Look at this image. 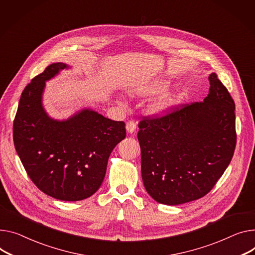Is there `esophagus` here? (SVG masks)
Returning <instances> with one entry per match:
<instances>
[{"label": "esophagus", "mask_w": 255, "mask_h": 255, "mask_svg": "<svg viewBox=\"0 0 255 255\" xmlns=\"http://www.w3.org/2000/svg\"><path fill=\"white\" fill-rule=\"evenodd\" d=\"M126 128H127V131H128V133H132V132H134V130H135V128H136V126H135V124H134L133 122L129 121V122L127 124V126H126Z\"/></svg>", "instance_id": "1"}]
</instances>
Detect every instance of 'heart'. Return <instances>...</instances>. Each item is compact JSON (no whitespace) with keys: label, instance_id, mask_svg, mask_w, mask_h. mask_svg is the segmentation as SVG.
Instances as JSON below:
<instances>
[{"label":"heart","instance_id":"1","mask_svg":"<svg viewBox=\"0 0 255 255\" xmlns=\"http://www.w3.org/2000/svg\"><path fill=\"white\" fill-rule=\"evenodd\" d=\"M165 88H166V84L164 83H154V84L140 88L138 91H136V94L143 97L153 96L164 91ZM178 99H179V95L174 93L163 94L152 102V104L150 105V111L153 114H158V115L165 114L175 106V104L178 102Z\"/></svg>","mask_w":255,"mask_h":255}]
</instances>
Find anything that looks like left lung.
<instances>
[{"instance_id": "obj_1", "label": "left lung", "mask_w": 255, "mask_h": 255, "mask_svg": "<svg viewBox=\"0 0 255 255\" xmlns=\"http://www.w3.org/2000/svg\"><path fill=\"white\" fill-rule=\"evenodd\" d=\"M208 80L203 102L139 125L142 179L158 203L179 205L203 197L232 160L237 138L235 103L217 74Z\"/></svg>"}]
</instances>
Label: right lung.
Returning <instances> with one entry per match:
<instances>
[{"label": "right lung", "mask_w": 255, "mask_h": 255, "mask_svg": "<svg viewBox=\"0 0 255 255\" xmlns=\"http://www.w3.org/2000/svg\"><path fill=\"white\" fill-rule=\"evenodd\" d=\"M68 68L53 63L26 86L13 124V140L38 189L58 200L80 201L102 185L109 156L126 138V125L90 108L67 120L52 119L43 105L46 82Z\"/></svg>", "instance_id": "1"}]
</instances>
